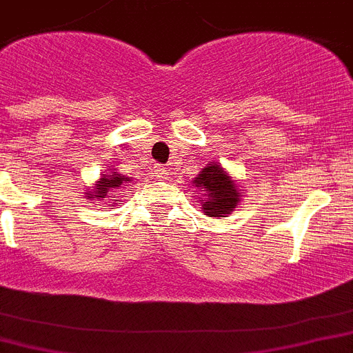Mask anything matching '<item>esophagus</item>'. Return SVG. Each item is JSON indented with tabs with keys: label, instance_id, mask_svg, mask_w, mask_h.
<instances>
[{
	"label": "esophagus",
	"instance_id": "obj_1",
	"mask_svg": "<svg viewBox=\"0 0 353 353\" xmlns=\"http://www.w3.org/2000/svg\"><path fill=\"white\" fill-rule=\"evenodd\" d=\"M155 176L161 180H168L170 179V168L168 166H157L155 168Z\"/></svg>",
	"mask_w": 353,
	"mask_h": 353
}]
</instances>
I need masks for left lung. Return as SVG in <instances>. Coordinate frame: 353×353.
<instances>
[{
    "mask_svg": "<svg viewBox=\"0 0 353 353\" xmlns=\"http://www.w3.org/2000/svg\"><path fill=\"white\" fill-rule=\"evenodd\" d=\"M192 189L203 213L208 216H228L243 198L234 179L215 161L206 164L192 179Z\"/></svg>",
    "mask_w": 353,
    "mask_h": 353,
    "instance_id": "1",
    "label": "left lung"
}]
</instances>
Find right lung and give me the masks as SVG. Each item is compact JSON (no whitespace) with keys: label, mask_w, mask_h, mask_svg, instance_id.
Returning <instances> with one entry per match:
<instances>
[{"label":"right lung","mask_w":353,"mask_h":353,"mask_svg":"<svg viewBox=\"0 0 353 353\" xmlns=\"http://www.w3.org/2000/svg\"><path fill=\"white\" fill-rule=\"evenodd\" d=\"M131 182V176L121 174L117 168L108 166V170L101 174V179H98V182H96L94 185L87 189L85 198L89 199V201H103L105 198H112L113 190L121 189L122 185ZM113 205H117V199H113Z\"/></svg>","instance_id":"add662e5"}]
</instances>
